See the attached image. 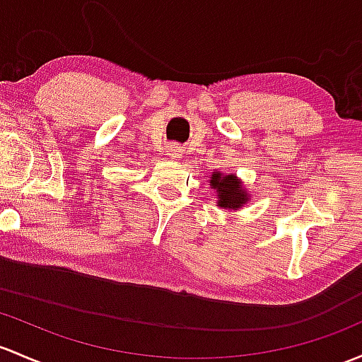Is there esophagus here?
Segmentation results:
<instances>
[{
    "mask_svg": "<svg viewBox=\"0 0 362 362\" xmlns=\"http://www.w3.org/2000/svg\"><path fill=\"white\" fill-rule=\"evenodd\" d=\"M168 156L171 159L182 158V147L177 146V144H171V146L168 147Z\"/></svg>",
    "mask_w": 362,
    "mask_h": 362,
    "instance_id": "1",
    "label": "esophagus"
}]
</instances>
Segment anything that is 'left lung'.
<instances>
[{
	"label": "left lung",
	"instance_id": "8db88e82",
	"mask_svg": "<svg viewBox=\"0 0 362 362\" xmlns=\"http://www.w3.org/2000/svg\"><path fill=\"white\" fill-rule=\"evenodd\" d=\"M211 189H215L216 194V206L222 210L235 211L241 210L246 203L251 199L248 189L243 185L241 178L234 173H222L218 170L211 171L210 177Z\"/></svg>",
	"mask_w": 362,
	"mask_h": 362
}]
</instances>
